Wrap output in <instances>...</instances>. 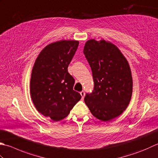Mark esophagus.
Returning a JSON list of instances; mask_svg holds the SVG:
<instances>
[{"instance_id": "esophagus-1", "label": "esophagus", "mask_w": 158, "mask_h": 158, "mask_svg": "<svg viewBox=\"0 0 158 158\" xmlns=\"http://www.w3.org/2000/svg\"><path fill=\"white\" fill-rule=\"evenodd\" d=\"M80 94H81V95L82 98H84V97H85V92L84 91H81V92H80Z\"/></svg>"}]
</instances>
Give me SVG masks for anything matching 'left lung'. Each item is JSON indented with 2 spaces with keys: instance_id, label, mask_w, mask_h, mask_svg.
<instances>
[{
  "instance_id": "8db88e82",
  "label": "left lung",
  "mask_w": 158,
  "mask_h": 158,
  "mask_svg": "<svg viewBox=\"0 0 158 158\" xmlns=\"http://www.w3.org/2000/svg\"><path fill=\"white\" fill-rule=\"evenodd\" d=\"M83 54L91 68L94 84L91 93H86L85 103L96 118L109 121L120 115L130 102V67L119 49L104 40H88Z\"/></svg>"
}]
</instances>
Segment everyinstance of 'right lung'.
I'll use <instances>...</instances> for the list:
<instances>
[{
  "label": "right lung",
  "mask_w": 158,
  "mask_h": 158,
  "mask_svg": "<svg viewBox=\"0 0 158 158\" xmlns=\"http://www.w3.org/2000/svg\"><path fill=\"white\" fill-rule=\"evenodd\" d=\"M78 46L79 42L75 40L48 44L33 68L30 90L34 106L40 113L55 121L66 118L81 98L73 89L75 79L68 72Z\"/></svg>",
  "instance_id": "1"
}]
</instances>
